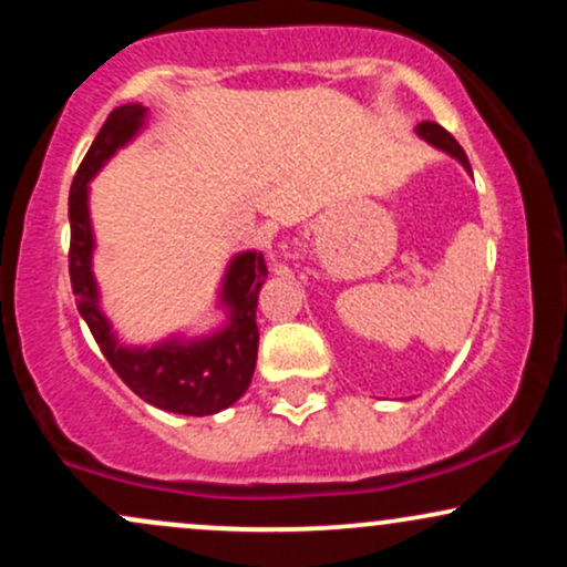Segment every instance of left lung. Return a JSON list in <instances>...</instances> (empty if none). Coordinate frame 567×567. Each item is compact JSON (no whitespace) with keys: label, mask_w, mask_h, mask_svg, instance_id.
<instances>
[{"label":"left lung","mask_w":567,"mask_h":567,"mask_svg":"<svg viewBox=\"0 0 567 567\" xmlns=\"http://www.w3.org/2000/svg\"><path fill=\"white\" fill-rule=\"evenodd\" d=\"M415 133H419V138H424L429 146H434V148H440V152H445L447 157H453L455 162H458V165L464 167L466 173H472L470 159H466L464 148H461L458 141H455L445 127H440L437 122H421V125L415 127Z\"/></svg>","instance_id":"1"}]
</instances>
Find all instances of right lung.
<instances>
[{"mask_svg":"<svg viewBox=\"0 0 567 567\" xmlns=\"http://www.w3.org/2000/svg\"><path fill=\"white\" fill-rule=\"evenodd\" d=\"M146 122L148 109L143 103L116 106L74 175L69 194L71 290L109 365L143 402L178 415H213L234 405L250 386L258 357L256 306L269 271L264 252H234L216 292V309L224 315L216 328L197 336L175 330L154 343L122 341L103 309L93 271L97 245L90 218V181L138 138Z\"/></svg>","mask_w":567,"mask_h":567,"instance_id":"right-lung-1","label":"right lung"}]
</instances>
